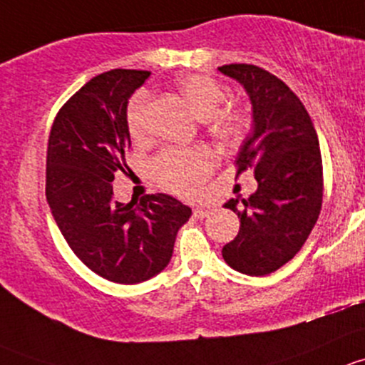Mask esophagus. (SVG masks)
<instances>
[{
    "label": "esophagus",
    "mask_w": 365,
    "mask_h": 365,
    "mask_svg": "<svg viewBox=\"0 0 365 365\" xmlns=\"http://www.w3.org/2000/svg\"><path fill=\"white\" fill-rule=\"evenodd\" d=\"M210 209L209 205H197V207L193 209V214H195V217H207L209 214H210Z\"/></svg>",
    "instance_id": "34e87169"
}]
</instances>
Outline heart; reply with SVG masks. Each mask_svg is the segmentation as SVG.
<instances>
[{
	"label": "heart",
	"mask_w": 365,
	"mask_h": 365,
	"mask_svg": "<svg viewBox=\"0 0 365 365\" xmlns=\"http://www.w3.org/2000/svg\"><path fill=\"white\" fill-rule=\"evenodd\" d=\"M181 96L198 119L209 123V131L225 145H235L247 130V118L237 108H220L227 93L225 88L204 73H187L178 81ZM148 95L137 93L126 108V126L133 140L145 135ZM216 165V156L207 148H170L151 161L155 181L172 193L191 197L200 190Z\"/></svg>",
	"instance_id": "b5f03b06"
}]
</instances>
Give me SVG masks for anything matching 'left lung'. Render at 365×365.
Instances as JSON below:
<instances>
[{
	"instance_id": "obj_1",
	"label": "left lung",
	"mask_w": 365,
	"mask_h": 365,
	"mask_svg": "<svg viewBox=\"0 0 365 365\" xmlns=\"http://www.w3.org/2000/svg\"><path fill=\"white\" fill-rule=\"evenodd\" d=\"M237 81L253 108V130L237 156V175L253 168L258 187L225 207L240 220L223 246L232 269L265 276L290 262L309 237L322 209L323 167L318 135L302 101L276 75L255 65L217 68Z\"/></svg>"
}]
</instances>
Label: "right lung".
Masks as SVG:
<instances>
[{
  "mask_svg": "<svg viewBox=\"0 0 365 365\" xmlns=\"http://www.w3.org/2000/svg\"><path fill=\"white\" fill-rule=\"evenodd\" d=\"M151 71L110 70L82 86L58 112L47 145L48 207L78 260L112 283L135 284L160 274L191 209L165 193L140 204L114 200L125 172L128 100ZM130 170V168H128Z\"/></svg>",
  "mask_w": 365,
  "mask_h": 365,
  "instance_id": "right-lung-1",
  "label": "right lung"
}]
</instances>
